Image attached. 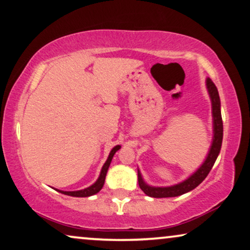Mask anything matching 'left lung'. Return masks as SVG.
Here are the masks:
<instances>
[{
	"label": "left lung",
	"instance_id": "8db88e82",
	"mask_svg": "<svg viewBox=\"0 0 250 250\" xmlns=\"http://www.w3.org/2000/svg\"><path fill=\"white\" fill-rule=\"evenodd\" d=\"M206 89H208L209 99H211L212 104V118H213V137L212 143L209 146V150L206 154L205 160L203 161L200 167L195 172L186 178L183 182L171 186L166 187H158V186H151L149 184L144 182L142 173H141L140 169L137 168V179H139V186L141 189L144 191L150 197L155 198H162V197H176L179 195H183L188 191L193 190L196 188L206 178L208 172L214 165V162L218 158L221 150L222 146V139H223V123L221 117V101H220L218 89L214 83L209 78L206 79Z\"/></svg>",
	"mask_w": 250,
	"mask_h": 250
}]
</instances>
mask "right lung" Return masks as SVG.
<instances>
[{
    "label": "right lung",
    "instance_id": "right-lung-1",
    "mask_svg": "<svg viewBox=\"0 0 250 250\" xmlns=\"http://www.w3.org/2000/svg\"><path fill=\"white\" fill-rule=\"evenodd\" d=\"M119 149H121V146H114L113 149H111L106 162H104L103 168H101V171H100V175L98 177V179H97L91 186L86 187V188H84V189L74 190V191H65V190H60V189H56V190L60 191V193L64 194V195H68V196H73V197H89V196H92V195H95L97 193H99V191L101 190V188L104 187V179H106L108 168H109L110 162H111V160H113L114 154L116 153V152Z\"/></svg>",
    "mask_w": 250,
    "mask_h": 250
}]
</instances>
